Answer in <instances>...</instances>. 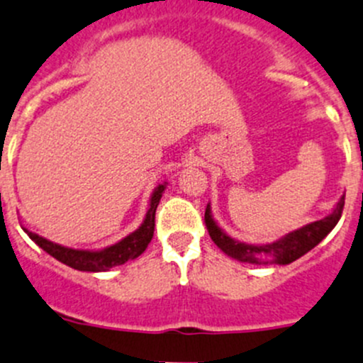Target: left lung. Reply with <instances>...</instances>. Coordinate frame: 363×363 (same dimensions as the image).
Listing matches in <instances>:
<instances>
[{
    "mask_svg": "<svg viewBox=\"0 0 363 363\" xmlns=\"http://www.w3.org/2000/svg\"><path fill=\"white\" fill-rule=\"evenodd\" d=\"M342 209L344 195L340 196V200L337 202V206L333 207V211L328 216L323 218V220L303 225L301 228L289 232L284 238H280L279 241L269 242V245H246V242L230 238L216 223V220L213 218V213H211L209 203L206 207V227L211 239L214 241V245L221 252L227 253L228 257L239 260V262L279 264V266H286V264L294 262L301 255L311 252L314 246H318L333 230V227L339 223L340 216H342Z\"/></svg>",
    "mask_w": 363,
    "mask_h": 363,
    "instance_id": "obj_1",
    "label": "left lung"
}]
</instances>
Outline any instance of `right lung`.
I'll return each instance as SVG.
<instances>
[{
	"instance_id": "right-lung-1",
	"label": "right lung",
	"mask_w": 363,
	"mask_h": 363,
	"mask_svg": "<svg viewBox=\"0 0 363 363\" xmlns=\"http://www.w3.org/2000/svg\"><path fill=\"white\" fill-rule=\"evenodd\" d=\"M168 182L157 186L156 189L150 195L149 202V211H147L145 218H143L142 225L136 228L135 232H131L129 235H125L124 239H121L115 245L106 246L103 250H79V248H69V246L58 245V242H52L49 239L42 238V235L35 234V232L24 228L28 235H30L31 241L37 242L44 252H48L49 255L55 257L60 262L67 264L69 267H74L77 271H90V273H101V271H108L115 266H121L125 264L128 260L136 259V257L142 255L145 252V248L149 246L150 239L154 235V225H156V209L157 203H160L161 196H163L164 188H167Z\"/></svg>"
}]
</instances>
